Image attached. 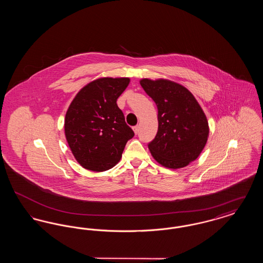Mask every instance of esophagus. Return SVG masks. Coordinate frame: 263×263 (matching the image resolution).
<instances>
[{
  "label": "esophagus",
  "mask_w": 263,
  "mask_h": 263,
  "mask_svg": "<svg viewBox=\"0 0 263 263\" xmlns=\"http://www.w3.org/2000/svg\"><path fill=\"white\" fill-rule=\"evenodd\" d=\"M133 131H134V133L137 135L138 133H139V126H134V127H133Z\"/></svg>",
  "instance_id": "34e87169"
}]
</instances>
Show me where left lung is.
<instances>
[{
    "label": "left lung",
    "mask_w": 263,
    "mask_h": 263,
    "mask_svg": "<svg viewBox=\"0 0 263 263\" xmlns=\"http://www.w3.org/2000/svg\"><path fill=\"white\" fill-rule=\"evenodd\" d=\"M140 84L158 107V132L148 145L153 158L167 168L186 166L199 157L209 137L200 104L187 88L174 81L142 79Z\"/></svg>",
    "instance_id": "8db88e82"
}]
</instances>
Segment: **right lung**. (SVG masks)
Returning <instances> with one entry per match:
<instances>
[{
  "instance_id": "right-lung-1",
  "label": "right lung",
  "mask_w": 263,
  "mask_h": 263,
  "mask_svg": "<svg viewBox=\"0 0 263 263\" xmlns=\"http://www.w3.org/2000/svg\"><path fill=\"white\" fill-rule=\"evenodd\" d=\"M129 83V78H99L81 88L69 105L65 136L84 168H111L120 161L127 141L134 136L116 103Z\"/></svg>"
}]
</instances>
